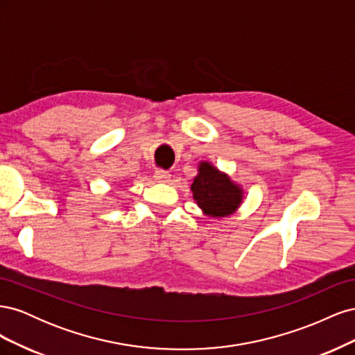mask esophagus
<instances>
[{
  "mask_svg": "<svg viewBox=\"0 0 355 355\" xmlns=\"http://www.w3.org/2000/svg\"><path fill=\"white\" fill-rule=\"evenodd\" d=\"M154 178H155V180H158V182H168L170 180V178H171V175L168 173L167 170H163V168H157L155 170V173H154Z\"/></svg>",
  "mask_w": 355,
  "mask_h": 355,
  "instance_id": "34e87169",
  "label": "esophagus"
}]
</instances>
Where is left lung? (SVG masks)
<instances>
[{
    "label": "left lung",
    "mask_w": 355,
    "mask_h": 355,
    "mask_svg": "<svg viewBox=\"0 0 355 355\" xmlns=\"http://www.w3.org/2000/svg\"><path fill=\"white\" fill-rule=\"evenodd\" d=\"M191 191L198 207L213 218L228 216L237 210L243 200L241 188L206 161L200 164Z\"/></svg>",
    "instance_id": "1"
}]
</instances>
